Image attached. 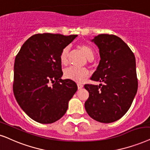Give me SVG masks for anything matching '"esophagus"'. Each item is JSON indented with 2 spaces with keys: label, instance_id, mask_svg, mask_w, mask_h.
Here are the masks:
<instances>
[{
  "label": "esophagus",
  "instance_id": "obj_1",
  "mask_svg": "<svg viewBox=\"0 0 150 150\" xmlns=\"http://www.w3.org/2000/svg\"><path fill=\"white\" fill-rule=\"evenodd\" d=\"M77 85H78V88H79V89H82L83 87V85L81 84V83H78Z\"/></svg>",
  "mask_w": 150,
  "mask_h": 150
}]
</instances>
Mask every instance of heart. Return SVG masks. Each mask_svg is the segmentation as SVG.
<instances>
[{"label": "heart", "instance_id": "heart-1", "mask_svg": "<svg viewBox=\"0 0 150 150\" xmlns=\"http://www.w3.org/2000/svg\"><path fill=\"white\" fill-rule=\"evenodd\" d=\"M80 49L83 52L87 59H92L94 58V50L91 47L87 45H81L80 46ZM69 47H65L61 52L59 56L60 62L63 65H65L67 64L68 62V55H69ZM88 71L85 68H78L75 67H68L64 71V76L66 79L72 80L76 82H83L85 78L88 76Z\"/></svg>", "mask_w": 150, "mask_h": 150}]
</instances>
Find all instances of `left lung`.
<instances>
[{"label":"left lung","instance_id":"8db88e82","mask_svg":"<svg viewBox=\"0 0 150 150\" xmlns=\"http://www.w3.org/2000/svg\"><path fill=\"white\" fill-rule=\"evenodd\" d=\"M100 60L91 80L99 85L85 84L89 98L85 108L93 119L110 123L129 110L138 89L134 54L127 44L113 34H99L92 40Z\"/></svg>","mask_w":150,"mask_h":150}]
</instances>
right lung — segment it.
<instances>
[{
	"label": "right lung",
	"instance_id": "1",
	"mask_svg": "<svg viewBox=\"0 0 150 150\" xmlns=\"http://www.w3.org/2000/svg\"><path fill=\"white\" fill-rule=\"evenodd\" d=\"M77 35L36 34L29 38L16 56L13 92L21 109L42 124L59 120L77 91L76 83L63 76L59 56Z\"/></svg>",
	"mask_w": 150,
	"mask_h": 150
}]
</instances>
